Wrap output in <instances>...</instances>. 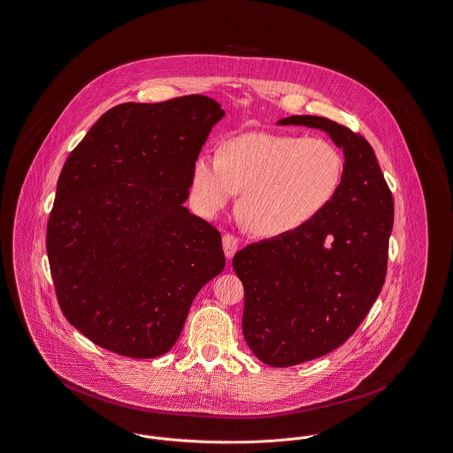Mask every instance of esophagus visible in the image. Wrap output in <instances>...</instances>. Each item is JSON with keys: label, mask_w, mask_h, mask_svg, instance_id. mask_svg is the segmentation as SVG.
<instances>
[{"label": "esophagus", "mask_w": 453, "mask_h": 453, "mask_svg": "<svg viewBox=\"0 0 453 453\" xmlns=\"http://www.w3.org/2000/svg\"><path fill=\"white\" fill-rule=\"evenodd\" d=\"M223 250H225V256L226 257H234V254L237 252V247H239V239L232 234H225L223 235Z\"/></svg>", "instance_id": "34e87169"}]
</instances>
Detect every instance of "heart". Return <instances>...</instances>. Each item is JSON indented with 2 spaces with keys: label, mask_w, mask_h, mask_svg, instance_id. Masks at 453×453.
Segmentation results:
<instances>
[{
  "label": "heart",
  "mask_w": 453,
  "mask_h": 453,
  "mask_svg": "<svg viewBox=\"0 0 453 453\" xmlns=\"http://www.w3.org/2000/svg\"><path fill=\"white\" fill-rule=\"evenodd\" d=\"M345 161L321 137L249 134L201 154L192 168V199L214 216L242 192V219L259 237H283L309 225L336 197Z\"/></svg>",
  "instance_id": "heart-1"
}]
</instances>
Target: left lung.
Returning a JSON list of instances; mask_svg holds the SVG:
<instances>
[{
	"mask_svg": "<svg viewBox=\"0 0 453 453\" xmlns=\"http://www.w3.org/2000/svg\"><path fill=\"white\" fill-rule=\"evenodd\" d=\"M280 125L330 134L345 170L332 204L301 230L243 247L234 270L245 292L242 332L259 361L288 367L330 354L359 328L388 266L392 190L371 144L325 117Z\"/></svg>",
	"mask_w": 453,
	"mask_h": 453,
	"instance_id": "left-lung-1",
	"label": "left lung"
}]
</instances>
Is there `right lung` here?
Wrapping results in <instances>:
<instances>
[{
	"instance_id": "obj_1",
	"label": "right lung",
	"mask_w": 453,
	"mask_h": 453,
	"mask_svg": "<svg viewBox=\"0 0 453 453\" xmlns=\"http://www.w3.org/2000/svg\"><path fill=\"white\" fill-rule=\"evenodd\" d=\"M223 115L201 94L123 103L66 157L46 250L61 312L92 343L134 359L166 354L223 272L219 232L183 206Z\"/></svg>"
}]
</instances>
